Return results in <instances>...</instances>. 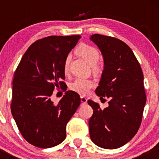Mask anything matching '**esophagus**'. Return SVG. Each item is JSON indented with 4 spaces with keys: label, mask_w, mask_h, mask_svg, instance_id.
Here are the masks:
<instances>
[{
    "label": "esophagus",
    "mask_w": 159,
    "mask_h": 159,
    "mask_svg": "<svg viewBox=\"0 0 159 159\" xmlns=\"http://www.w3.org/2000/svg\"><path fill=\"white\" fill-rule=\"evenodd\" d=\"M81 102L82 104L87 103V98L84 97V96H81Z\"/></svg>",
    "instance_id": "1"
}]
</instances>
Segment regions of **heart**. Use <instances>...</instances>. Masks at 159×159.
<instances>
[{
	"instance_id": "heart-1",
	"label": "heart",
	"mask_w": 159,
	"mask_h": 159,
	"mask_svg": "<svg viewBox=\"0 0 159 159\" xmlns=\"http://www.w3.org/2000/svg\"><path fill=\"white\" fill-rule=\"evenodd\" d=\"M75 53L77 55L83 58L88 64L92 66L93 70L94 72H96L100 71L101 68H100L99 65L96 63L99 59L100 54L98 51L94 46L87 44H82L76 48ZM69 61H70V57H67L65 59L64 63H63V71H64L65 73L68 72ZM93 82L90 80L78 78V79H76L73 83L71 84L70 88L71 90L77 93L86 95L88 93L89 91L93 87Z\"/></svg>"
}]
</instances>
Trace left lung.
Returning a JSON list of instances; mask_svg holds the SVG:
<instances>
[{
    "label": "left lung",
    "instance_id": "obj_1",
    "mask_svg": "<svg viewBox=\"0 0 159 159\" xmlns=\"http://www.w3.org/2000/svg\"><path fill=\"white\" fill-rule=\"evenodd\" d=\"M104 58V70L96 93L108 98V107L88 100L93 114L89 120L91 140L98 147L113 149L127 143L142 121L147 97L141 67L132 50L119 39L93 34Z\"/></svg>",
    "mask_w": 159,
    "mask_h": 159
}]
</instances>
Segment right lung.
Instances as JSON below:
<instances>
[{"instance_id":"right-lung-1","label":"right lung","mask_w":159,"mask_h":159,"mask_svg":"<svg viewBox=\"0 0 159 159\" xmlns=\"http://www.w3.org/2000/svg\"><path fill=\"white\" fill-rule=\"evenodd\" d=\"M80 38L50 36L36 40L14 73L11 112L23 138L36 147L62 143L66 124L81 104L79 95L72 90L58 103L51 100L54 88L64 84L63 63Z\"/></svg>"}]
</instances>
